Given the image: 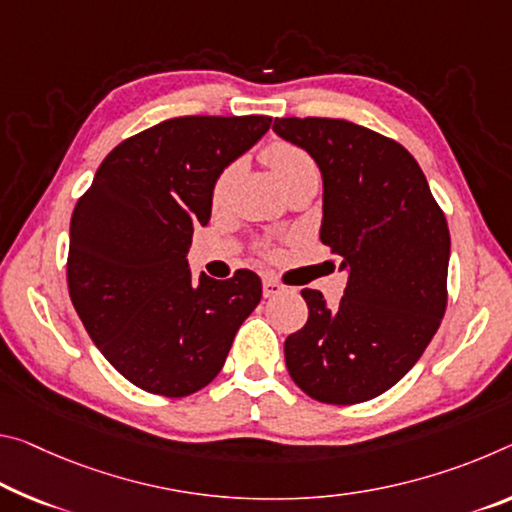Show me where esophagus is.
<instances>
[{
    "mask_svg": "<svg viewBox=\"0 0 512 512\" xmlns=\"http://www.w3.org/2000/svg\"><path fill=\"white\" fill-rule=\"evenodd\" d=\"M282 289H285V287H282V285H280V282H275L273 278H264V282H262V291H264V298L278 296Z\"/></svg>",
    "mask_w": 512,
    "mask_h": 512,
    "instance_id": "esophagus-1",
    "label": "esophagus"
}]
</instances>
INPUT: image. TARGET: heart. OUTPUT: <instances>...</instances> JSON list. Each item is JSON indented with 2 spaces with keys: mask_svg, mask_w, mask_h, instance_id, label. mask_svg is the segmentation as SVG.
I'll use <instances>...</instances> for the list:
<instances>
[{
  "mask_svg": "<svg viewBox=\"0 0 512 512\" xmlns=\"http://www.w3.org/2000/svg\"><path fill=\"white\" fill-rule=\"evenodd\" d=\"M259 157H262L264 164L271 168L275 180L282 184V189L285 191H289L291 186L298 182L319 177V168H316L314 159L303 148H298L296 143L271 141L264 145L262 152H259ZM237 175H239V164H230L221 175L216 177L214 189H212V200L216 205L218 202H223L227 193H230Z\"/></svg>",
  "mask_w": 512,
  "mask_h": 512,
  "instance_id": "obj_1",
  "label": "heart"
}]
</instances>
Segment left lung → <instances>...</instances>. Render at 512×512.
I'll list each match as a JSON object with an SVG mask.
<instances>
[{
  "label": "left lung",
  "instance_id": "obj_1",
  "mask_svg": "<svg viewBox=\"0 0 512 512\" xmlns=\"http://www.w3.org/2000/svg\"><path fill=\"white\" fill-rule=\"evenodd\" d=\"M273 132L319 166L321 241L348 271L337 307L321 291H300L310 316L285 342L289 376L321 403L376 399L415 367L440 328L449 225L401 143L337 118H275Z\"/></svg>",
  "mask_w": 512,
  "mask_h": 512
}]
</instances>
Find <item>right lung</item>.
<instances>
[{
	"label": "right lung",
	"mask_w": 512,
	"mask_h": 512,
	"mask_svg": "<svg viewBox=\"0 0 512 512\" xmlns=\"http://www.w3.org/2000/svg\"><path fill=\"white\" fill-rule=\"evenodd\" d=\"M269 116H182L116 145L70 221L68 289L93 344L150 394L212 383L262 298L259 275L191 278L193 227L216 177L269 132Z\"/></svg>",
	"instance_id": "1"
}]
</instances>
